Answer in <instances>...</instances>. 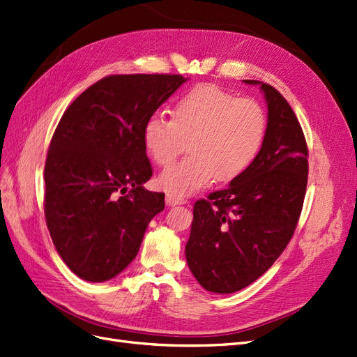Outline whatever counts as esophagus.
Segmentation results:
<instances>
[{"label":"esophagus","mask_w":357,"mask_h":357,"mask_svg":"<svg viewBox=\"0 0 357 357\" xmlns=\"http://www.w3.org/2000/svg\"><path fill=\"white\" fill-rule=\"evenodd\" d=\"M166 204L174 207V206H179V204H187V200L183 197L179 195H174V194H167L166 195Z\"/></svg>","instance_id":"obj_1"}]
</instances>
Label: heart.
<instances>
[{
    "mask_svg": "<svg viewBox=\"0 0 357 357\" xmlns=\"http://www.w3.org/2000/svg\"><path fill=\"white\" fill-rule=\"evenodd\" d=\"M268 117L252 98H238L216 85H199L172 110V119L151 114L144 125V144L158 166H169L188 141L190 155L158 178L174 195L199 191L215 179L241 176L259 155L266 138Z\"/></svg>",
    "mask_w": 357,
    "mask_h": 357,
    "instance_id": "1",
    "label": "heart"
}]
</instances>
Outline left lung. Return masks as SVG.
<instances>
[{
  "instance_id": "1",
  "label": "left lung",
  "mask_w": 357,
  "mask_h": 357,
  "mask_svg": "<svg viewBox=\"0 0 357 357\" xmlns=\"http://www.w3.org/2000/svg\"><path fill=\"white\" fill-rule=\"evenodd\" d=\"M268 104L263 147L229 187L194 204L185 257L207 291L231 294L265 273L291 240L307 185V145L297 117L273 86L259 81Z\"/></svg>"
}]
</instances>
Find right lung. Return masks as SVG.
<instances>
[{"label":"right lung","mask_w":357,"mask_h":357,"mask_svg":"<svg viewBox=\"0 0 357 357\" xmlns=\"http://www.w3.org/2000/svg\"><path fill=\"white\" fill-rule=\"evenodd\" d=\"M181 75H112L61 116L44 169L45 220L79 278L104 282L135 259L165 194L147 191V119L187 82Z\"/></svg>","instance_id":"1"}]
</instances>
